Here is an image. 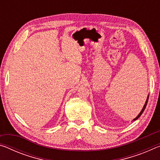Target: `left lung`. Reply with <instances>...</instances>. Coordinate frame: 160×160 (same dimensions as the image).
<instances>
[{
    "label": "left lung",
    "instance_id": "1",
    "mask_svg": "<svg viewBox=\"0 0 160 160\" xmlns=\"http://www.w3.org/2000/svg\"><path fill=\"white\" fill-rule=\"evenodd\" d=\"M148 98H149V95L148 96V97H147V99H146V101H145V104H144V106H143V107H142V110H141V112H140V113L136 117H135L133 120L132 121H135V120H137L138 118L140 116L142 115V113H143V112H144V110H145V107H146V106H147V104H148Z\"/></svg>",
    "mask_w": 160,
    "mask_h": 160
}]
</instances>
